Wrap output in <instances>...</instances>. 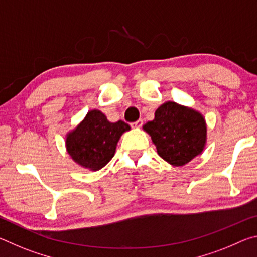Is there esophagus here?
Instances as JSON below:
<instances>
[{
	"mask_svg": "<svg viewBox=\"0 0 257 257\" xmlns=\"http://www.w3.org/2000/svg\"><path fill=\"white\" fill-rule=\"evenodd\" d=\"M143 125V120L142 119H139V120H137L136 122H133L132 123V127L133 128H141Z\"/></svg>",
	"mask_w": 257,
	"mask_h": 257,
	"instance_id": "esophagus-1",
	"label": "esophagus"
}]
</instances>
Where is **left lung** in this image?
<instances>
[{
	"label": "left lung",
	"mask_w": 257,
	"mask_h": 257,
	"mask_svg": "<svg viewBox=\"0 0 257 257\" xmlns=\"http://www.w3.org/2000/svg\"><path fill=\"white\" fill-rule=\"evenodd\" d=\"M158 154L175 167L190 162L206 144V122L202 113L176 102H165L155 111L154 120L143 125Z\"/></svg>",
	"instance_id": "8db88e82"
}]
</instances>
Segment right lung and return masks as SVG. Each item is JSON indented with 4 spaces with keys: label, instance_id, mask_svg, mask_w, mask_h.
<instances>
[{
    "label": "right lung",
    "instance_id": "1",
    "mask_svg": "<svg viewBox=\"0 0 257 257\" xmlns=\"http://www.w3.org/2000/svg\"><path fill=\"white\" fill-rule=\"evenodd\" d=\"M128 130V123L121 120L110 122L101 111L92 110L75 129L67 134V152L80 167L97 171L114 156L120 137Z\"/></svg>",
    "mask_w": 257,
    "mask_h": 257
}]
</instances>
